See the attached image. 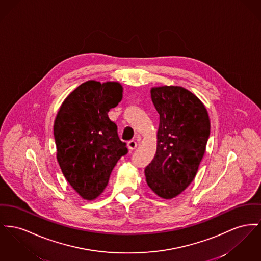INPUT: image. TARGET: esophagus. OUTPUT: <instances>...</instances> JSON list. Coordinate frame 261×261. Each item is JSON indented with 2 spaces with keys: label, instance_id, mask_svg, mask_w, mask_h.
<instances>
[{
  "label": "esophagus",
  "instance_id": "esophagus-1",
  "mask_svg": "<svg viewBox=\"0 0 261 261\" xmlns=\"http://www.w3.org/2000/svg\"><path fill=\"white\" fill-rule=\"evenodd\" d=\"M127 147H128V149H129V150L134 151V150L137 148V142H136V141H134V140H131V141H129V142H128Z\"/></svg>",
  "mask_w": 261,
  "mask_h": 261
}]
</instances>
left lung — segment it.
I'll list each match as a JSON object with an SVG mask.
<instances>
[{"instance_id":"8db88e82","label":"left lung","mask_w":261,"mask_h":261,"mask_svg":"<svg viewBox=\"0 0 261 261\" xmlns=\"http://www.w3.org/2000/svg\"><path fill=\"white\" fill-rule=\"evenodd\" d=\"M151 96L160 124L146 181L156 195L170 199L193 181L210 136V120L199 98L181 87L153 88Z\"/></svg>"}]
</instances>
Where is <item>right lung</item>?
Segmentation results:
<instances>
[{"mask_svg":"<svg viewBox=\"0 0 261 261\" xmlns=\"http://www.w3.org/2000/svg\"><path fill=\"white\" fill-rule=\"evenodd\" d=\"M122 91L116 82H86L68 95L57 113V160L67 181L84 199L101 194L118 160L128 153L108 115L121 101Z\"/></svg>","mask_w":261,"mask_h":261,"instance_id":"obj_1","label":"right lung"}]
</instances>
